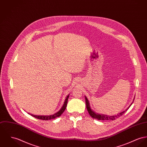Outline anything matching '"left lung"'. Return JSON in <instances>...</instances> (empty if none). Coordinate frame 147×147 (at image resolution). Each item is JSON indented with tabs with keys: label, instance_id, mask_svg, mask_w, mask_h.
<instances>
[{
	"label": "left lung",
	"instance_id": "8db88e82",
	"mask_svg": "<svg viewBox=\"0 0 147 147\" xmlns=\"http://www.w3.org/2000/svg\"><path fill=\"white\" fill-rule=\"evenodd\" d=\"M85 101H86V108H87V110L88 111V114H90V115L94 118V119H98L99 120H114L116 119H117L119 117H120V116H121L122 115H123V114L127 111L128 109L130 108V107L132 105L133 102H132L131 103V104L129 105V107L125 109L124 111L117 114V115H111V116H110V115H105V114H98L96 113H95L93 110L91 109V107H90V102L88 101V99L86 96H85Z\"/></svg>",
	"mask_w": 147,
	"mask_h": 147
}]
</instances>
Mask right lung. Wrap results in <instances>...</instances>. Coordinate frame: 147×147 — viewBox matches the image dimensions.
Returning <instances> with one entry per match:
<instances>
[{"mask_svg": "<svg viewBox=\"0 0 147 147\" xmlns=\"http://www.w3.org/2000/svg\"><path fill=\"white\" fill-rule=\"evenodd\" d=\"M69 95H67L66 98H65L62 107L61 108V109L59 110L58 112L56 113L55 114H54L53 115H33V114H30L29 113L28 114H30V115H31L33 117H36V118L38 119H40V120H51V119H55L56 117H59L64 112L66 108L67 101H68V98H69Z\"/></svg>", "mask_w": 147, "mask_h": 147, "instance_id": "obj_1", "label": "right lung"}]
</instances>
